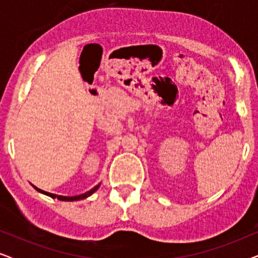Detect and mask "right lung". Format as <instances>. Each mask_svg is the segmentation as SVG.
Masks as SVG:
<instances>
[{"mask_svg":"<svg viewBox=\"0 0 258 258\" xmlns=\"http://www.w3.org/2000/svg\"><path fill=\"white\" fill-rule=\"evenodd\" d=\"M98 186H100V184H97L96 186H95V188H93L91 190H89V191L88 192H84V194H82V195H79V196H73V197H68V196H59V195H55V194H50V192H47V191H43V190H41V189H38V188H36V186L34 185V188L37 190V191H40V192H42V194H44V195H47V196H50L51 199H57V200H59V201H79V200H83V199H87V197H89L91 194H94L95 191H96V190L98 189Z\"/></svg>","mask_w":258,"mask_h":258,"instance_id":"right-lung-1","label":"right lung"}]
</instances>
